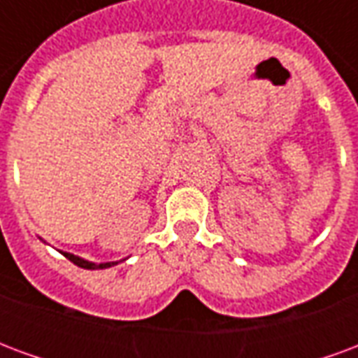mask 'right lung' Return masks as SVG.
I'll use <instances>...</instances> for the list:
<instances>
[{
	"instance_id": "right-lung-1",
	"label": "right lung",
	"mask_w": 358,
	"mask_h": 358,
	"mask_svg": "<svg viewBox=\"0 0 358 358\" xmlns=\"http://www.w3.org/2000/svg\"><path fill=\"white\" fill-rule=\"evenodd\" d=\"M63 253V251H61ZM63 255L71 261V263H74L76 266H80V268H88V270H95V268H109V266H113V264H117V263H99V264H95V263H90V261H84V259H80V257H76V255H71V253H63Z\"/></svg>"
}]
</instances>
